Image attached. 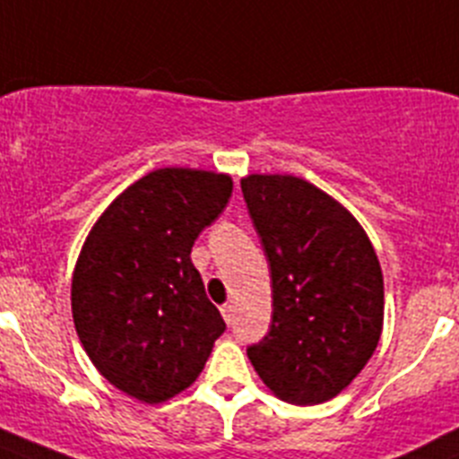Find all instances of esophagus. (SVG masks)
<instances>
[{"instance_id":"34e87169","label":"esophagus","mask_w":459,"mask_h":459,"mask_svg":"<svg viewBox=\"0 0 459 459\" xmlns=\"http://www.w3.org/2000/svg\"><path fill=\"white\" fill-rule=\"evenodd\" d=\"M221 316H224L226 324L233 321V306H230V303H224V306H221Z\"/></svg>"}]
</instances>
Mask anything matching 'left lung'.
Masks as SVG:
<instances>
[{"label": "left lung", "instance_id": "8db88e82", "mask_svg": "<svg viewBox=\"0 0 459 459\" xmlns=\"http://www.w3.org/2000/svg\"><path fill=\"white\" fill-rule=\"evenodd\" d=\"M272 273V326L249 346L278 398L316 405L349 387L383 333V272L365 229L331 195L290 174L242 178Z\"/></svg>", "mask_w": 459, "mask_h": 459}]
</instances>
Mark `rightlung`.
<instances>
[{"mask_svg":"<svg viewBox=\"0 0 459 459\" xmlns=\"http://www.w3.org/2000/svg\"><path fill=\"white\" fill-rule=\"evenodd\" d=\"M229 174L162 167L128 186L85 238L72 316L101 376L143 403L190 387L226 331L192 244L226 208Z\"/></svg>","mask_w":459,"mask_h":459,"instance_id":"right-lung-1","label":"right lung"}]
</instances>
